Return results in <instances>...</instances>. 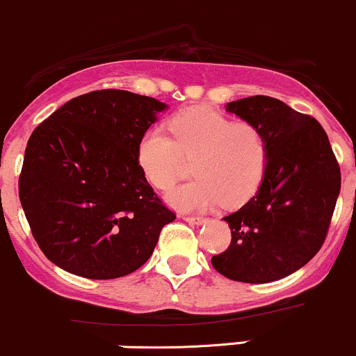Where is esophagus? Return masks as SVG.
I'll use <instances>...</instances> for the list:
<instances>
[{"mask_svg":"<svg viewBox=\"0 0 356 356\" xmlns=\"http://www.w3.org/2000/svg\"><path fill=\"white\" fill-rule=\"evenodd\" d=\"M184 218L186 221H189V222H194V225H202V222L206 221V218L204 216H187V214H184Z\"/></svg>","mask_w":356,"mask_h":356,"instance_id":"34e87169","label":"esophagus"}]
</instances>
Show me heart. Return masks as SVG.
Returning a JSON list of instances; mask_svg holds the SVG:
<instances>
[{"label":"heart","mask_w":356,"mask_h":356,"mask_svg":"<svg viewBox=\"0 0 356 356\" xmlns=\"http://www.w3.org/2000/svg\"><path fill=\"white\" fill-rule=\"evenodd\" d=\"M167 130L150 128L140 138L136 160L155 189L169 191L192 162L193 179L167 194L182 211L206 209L222 201L240 206L260 189L270 145L265 131L250 121H235L216 109L189 108L167 121Z\"/></svg>","instance_id":"heart-1"}]
</instances>
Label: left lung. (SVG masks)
Masks as SVG:
<instances>
[{"mask_svg": "<svg viewBox=\"0 0 356 356\" xmlns=\"http://www.w3.org/2000/svg\"><path fill=\"white\" fill-rule=\"evenodd\" d=\"M226 109L265 131L270 162L259 193L222 218L232 243L211 264L238 282H273L304 267L323 247L341 172L326 131L312 116L270 96L243 97Z\"/></svg>", "mask_w": 356, "mask_h": 356, "instance_id": "1", "label": "left lung"}]
</instances>
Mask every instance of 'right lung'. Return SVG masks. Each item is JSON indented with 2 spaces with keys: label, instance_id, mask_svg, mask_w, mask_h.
I'll list each match as a JSON object with an SVG mask.
<instances>
[{
  "label": "right lung",
  "instance_id": "1",
  "mask_svg": "<svg viewBox=\"0 0 356 356\" xmlns=\"http://www.w3.org/2000/svg\"><path fill=\"white\" fill-rule=\"evenodd\" d=\"M167 106L101 89L67 101L33 130L18 181L35 241L57 267L86 279L128 275L175 220L136 160L140 138Z\"/></svg>",
  "mask_w": 356,
  "mask_h": 356
}]
</instances>
